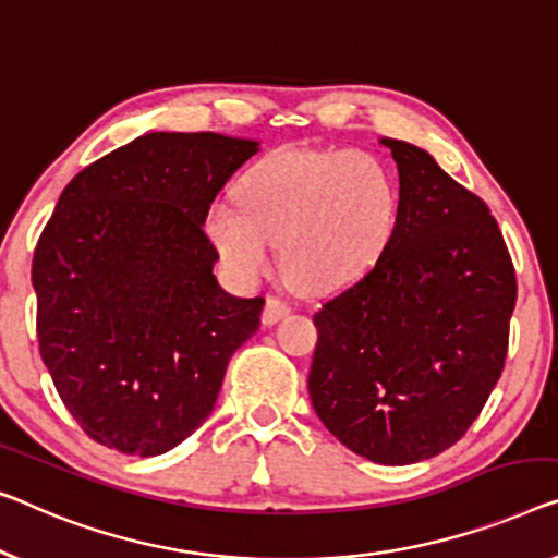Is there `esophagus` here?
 Instances as JSON below:
<instances>
[{
	"mask_svg": "<svg viewBox=\"0 0 558 558\" xmlns=\"http://www.w3.org/2000/svg\"><path fill=\"white\" fill-rule=\"evenodd\" d=\"M288 313H290V305H288L286 301H280V298L270 295L268 301H265V307H263L260 318H263L265 326H276V323L286 318Z\"/></svg>",
	"mask_w": 558,
	"mask_h": 558,
	"instance_id": "obj_1",
	"label": "esophagus"
}]
</instances>
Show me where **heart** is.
<instances>
[{
    "label": "heart",
    "instance_id": "heart-1",
    "mask_svg": "<svg viewBox=\"0 0 558 558\" xmlns=\"http://www.w3.org/2000/svg\"><path fill=\"white\" fill-rule=\"evenodd\" d=\"M396 174L365 149H280L245 172L238 203L215 199L205 230L243 280L270 265L268 243L293 286L330 293L376 268L393 243Z\"/></svg>",
    "mask_w": 558,
    "mask_h": 558
}]
</instances>
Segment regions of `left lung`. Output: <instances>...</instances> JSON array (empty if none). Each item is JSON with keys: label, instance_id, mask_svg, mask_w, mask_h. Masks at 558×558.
<instances>
[{"label": "left lung", "instance_id": "8db88e82", "mask_svg": "<svg viewBox=\"0 0 558 558\" xmlns=\"http://www.w3.org/2000/svg\"><path fill=\"white\" fill-rule=\"evenodd\" d=\"M401 215L376 268L313 315L307 390L340 444L405 465L444 453L501 378L517 270L488 205L426 149L386 137Z\"/></svg>", "mask_w": 558, "mask_h": 558}]
</instances>
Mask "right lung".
<instances>
[{
    "label": "right lung",
    "mask_w": 558,
    "mask_h": 558,
    "mask_svg": "<svg viewBox=\"0 0 558 558\" xmlns=\"http://www.w3.org/2000/svg\"><path fill=\"white\" fill-rule=\"evenodd\" d=\"M257 153L215 132H149L74 174L37 240V340L99 446L157 456L210 415L263 298L213 276L205 213Z\"/></svg>",
    "instance_id": "obj_1"
}]
</instances>
